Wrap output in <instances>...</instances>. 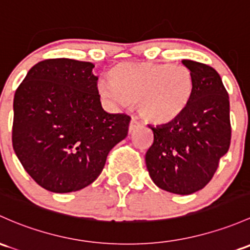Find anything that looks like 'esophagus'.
<instances>
[{"instance_id": "34e87169", "label": "esophagus", "mask_w": 250, "mask_h": 250, "mask_svg": "<svg viewBox=\"0 0 250 250\" xmlns=\"http://www.w3.org/2000/svg\"><path fill=\"white\" fill-rule=\"evenodd\" d=\"M139 127H140V123H139L138 121L134 120V118H133V120L130 121V125H129V132H130V133L134 132V130H135L136 128H139Z\"/></svg>"}]
</instances>
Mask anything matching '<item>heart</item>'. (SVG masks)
Wrapping results in <instances>:
<instances>
[{"label":"heart","instance_id":"heart-1","mask_svg":"<svg viewBox=\"0 0 250 250\" xmlns=\"http://www.w3.org/2000/svg\"><path fill=\"white\" fill-rule=\"evenodd\" d=\"M99 91L117 104H136L140 116L154 125L172 122L191 101L194 79L185 65L121 62L109 72Z\"/></svg>","mask_w":250,"mask_h":250}]
</instances>
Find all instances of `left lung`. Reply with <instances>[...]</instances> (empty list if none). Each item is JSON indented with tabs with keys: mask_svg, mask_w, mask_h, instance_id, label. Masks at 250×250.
<instances>
[{
	"mask_svg": "<svg viewBox=\"0 0 250 250\" xmlns=\"http://www.w3.org/2000/svg\"><path fill=\"white\" fill-rule=\"evenodd\" d=\"M193 74L194 91L180 117L153 132V144L146 153L152 181L163 190L189 195L212 180L219 160L231 141L230 102L217 70L209 65L183 60Z\"/></svg>",
	"mask_w": 250,
	"mask_h": 250,
	"instance_id": "8db88e82",
	"label": "left lung"
}]
</instances>
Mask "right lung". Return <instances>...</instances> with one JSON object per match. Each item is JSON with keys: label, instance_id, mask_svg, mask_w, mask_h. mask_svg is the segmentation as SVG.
I'll list each match as a JSON object with an SVG mask.
<instances>
[{"label": "right lung", "instance_id": "add662e5", "mask_svg": "<svg viewBox=\"0 0 250 250\" xmlns=\"http://www.w3.org/2000/svg\"><path fill=\"white\" fill-rule=\"evenodd\" d=\"M94 64L70 59L38 62L15 91L12 141L23 169L41 187L69 193L101 175L130 116L102 107Z\"/></svg>", "mask_w": 250, "mask_h": 250}]
</instances>
